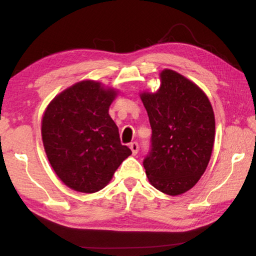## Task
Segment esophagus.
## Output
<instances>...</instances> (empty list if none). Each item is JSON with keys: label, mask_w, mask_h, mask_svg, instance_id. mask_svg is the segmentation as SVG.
<instances>
[{"label": "esophagus", "mask_w": 256, "mask_h": 256, "mask_svg": "<svg viewBox=\"0 0 256 256\" xmlns=\"http://www.w3.org/2000/svg\"><path fill=\"white\" fill-rule=\"evenodd\" d=\"M130 149L132 150V154H136L138 151V142H132V144H130Z\"/></svg>", "instance_id": "esophagus-1"}]
</instances>
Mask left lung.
<instances>
[{
	"label": "left lung",
	"mask_w": 256,
	"mask_h": 256,
	"mask_svg": "<svg viewBox=\"0 0 256 256\" xmlns=\"http://www.w3.org/2000/svg\"><path fill=\"white\" fill-rule=\"evenodd\" d=\"M157 92H144L152 136L144 160L151 185L180 196L206 172L214 142V114L206 94L180 73L164 70Z\"/></svg>",
	"instance_id": "8db88e82"
}]
</instances>
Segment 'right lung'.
<instances>
[{
    "mask_svg": "<svg viewBox=\"0 0 256 256\" xmlns=\"http://www.w3.org/2000/svg\"><path fill=\"white\" fill-rule=\"evenodd\" d=\"M116 97L100 82L80 81L50 102L42 138L56 175L68 188L94 193L110 183L132 151L120 144L118 128L108 114Z\"/></svg>",
    "mask_w": 256,
    "mask_h": 256,
    "instance_id": "add662e5",
    "label": "right lung"
}]
</instances>
